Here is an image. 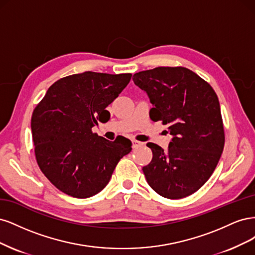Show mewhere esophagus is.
<instances>
[{
	"label": "esophagus",
	"mask_w": 255,
	"mask_h": 255,
	"mask_svg": "<svg viewBox=\"0 0 255 255\" xmlns=\"http://www.w3.org/2000/svg\"><path fill=\"white\" fill-rule=\"evenodd\" d=\"M132 148H137V147H139V146H143V144L144 143H142V142H138V141H135V139H133L132 142Z\"/></svg>",
	"instance_id": "obj_1"
}]
</instances>
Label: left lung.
Returning <instances> with one entry per match:
<instances>
[{"label":"left lung","instance_id":"1","mask_svg":"<svg viewBox=\"0 0 255 255\" xmlns=\"http://www.w3.org/2000/svg\"><path fill=\"white\" fill-rule=\"evenodd\" d=\"M132 79L153 106L150 119L161 121L172 135L166 150L147 143L152 151V160L143 167L147 182L168 199L194 194L212 176L224 150L225 130L215 91L183 67L142 71Z\"/></svg>","mask_w":255,"mask_h":255}]
</instances>
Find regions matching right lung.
<instances>
[{
  "label": "right lung",
  "instance_id": "add662e5",
  "mask_svg": "<svg viewBox=\"0 0 255 255\" xmlns=\"http://www.w3.org/2000/svg\"><path fill=\"white\" fill-rule=\"evenodd\" d=\"M131 74L85 72L57 80L32 112L31 134L38 165L59 191L89 198L109 183L131 141H108L92 128L106 123V110L126 88Z\"/></svg>",
  "mask_w": 255,
  "mask_h": 255
}]
</instances>
